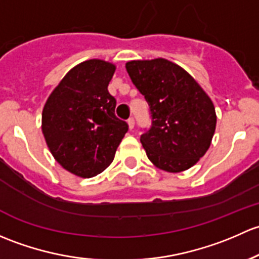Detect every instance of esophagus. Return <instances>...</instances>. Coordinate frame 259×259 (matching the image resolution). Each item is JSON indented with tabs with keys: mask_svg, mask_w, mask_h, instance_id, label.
<instances>
[{
	"mask_svg": "<svg viewBox=\"0 0 259 259\" xmlns=\"http://www.w3.org/2000/svg\"><path fill=\"white\" fill-rule=\"evenodd\" d=\"M128 127H130V130H133L135 128V118H133V117H130L128 118Z\"/></svg>",
	"mask_w": 259,
	"mask_h": 259,
	"instance_id": "34e87169",
	"label": "esophagus"
}]
</instances>
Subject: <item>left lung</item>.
<instances>
[{
    "label": "left lung",
    "mask_w": 259,
    "mask_h": 259,
    "mask_svg": "<svg viewBox=\"0 0 259 259\" xmlns=\"http://www.w3.org/2000/svg\"><path fill=\"white\" fill-rule=\"evenodd\" d=\"M126 70L148 103L151 126L141 143L149 161L172 173L191 168L214 135L217 117L210 98L188 72L164 58L131 61Z\"/></svg>",
    "instance_id": "left-lung-1"
}]
</instances>
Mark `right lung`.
Here are the masks:
<instances>
[{"label":"right lung","instance_id":"add662e5","mask_svg":"<svg viewBox=\"0 0 259 259\" xmlns=\"http://www.w3.org/2000/svg\"><path fill=\"white\" fill-rule=\"evenodd\" d=\"M112 63L89 60L63 77L42 112V132L51 153L68 172L97 176L112 163L128 123L114 114L108 92Z\"/></svg>","mask_w":259,"mask_h":259}]
</instances>
